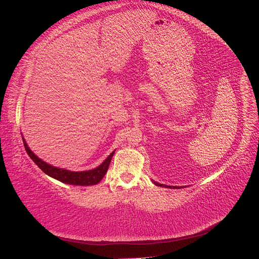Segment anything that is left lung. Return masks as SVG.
I'll return each mask as SVG.
<instances>
[{
	"label": "left lung",
	"mask_w": 259,
	"mask_h": 259,
	"mask_svg": "<svg viewBox=\"0 0 259 259\" xmlns=\"http://www.w3.org/2000/svg\"><path fill=\"white\" fill-rule=\"evenodd\" d=\"M152 183L155 185V186H159V187H165V188H170V189H179V187H175V186H166V185H163V184H159V183H156V182H153L152 180Z\"/></svg>",
	"instance_id": "left-lung-1"
}]
</instances>
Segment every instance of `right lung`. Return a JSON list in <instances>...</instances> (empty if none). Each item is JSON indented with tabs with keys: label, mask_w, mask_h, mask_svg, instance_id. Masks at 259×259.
Here are the masks:
<instances>
[{
	"label": "right lung",
	"mask_w": 259,
	"mask_h": 259,
	"mask_svg": "<svg viewBox=\"0 0 259 259\" xmlns=\"http://www.w3.org/2000/svg\"><path fill=\"white\" fill-rule=\"evenodd\" d=\"M23 146L27 153L32 161L36 164V165L40 167L46 175L50 177L57 179L59 182L68 184V185H73V186H93L98 184L101 179L104 178L106 175L109 164L111 162L112 156L114 154V151L109 154L108 158L100 164L99 166L89 169V170H82V171H73V170H68L66 168H60L57 166H53L51 164L46 163L42 159L38 158L36 154H34L32 151L30 150V148L26 142V139L22 137Z\"/></svg>",
	"instance_id": "1"
}]
</instances>
